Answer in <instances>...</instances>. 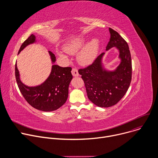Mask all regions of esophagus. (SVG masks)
I'll return each mask as SVG.
<instances>
[{
  "mask_svg": "<svg viewBox=\"0 0 158 158\" xmlns=\"http://www.w3.org/2000/svg\"><path fill=\"white\" fill-rule=\"evenodd\" d=\"M71 73H72L73 76L74 77H77L79 75V73H78V70L76 68H73V69L71 71Z\"/></svg>",
  "mask_w": 158,
  "mask_h": 158,
  "instance_id": "obj_1",
  "label": "esophagus"
}]
</instances>
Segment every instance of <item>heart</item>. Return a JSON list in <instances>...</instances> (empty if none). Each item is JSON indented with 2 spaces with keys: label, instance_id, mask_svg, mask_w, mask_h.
<instances>
[{
  "label": "heart",
  "instance_id": "b5f03b06",
  "mask_svg": "<svg viewBox=\"0 0 158 158\" xmlns=\"http://www.w3.org/2000/svg\"><path fill=\"white\" fill-rule=\"evenodd\" d=\"M85 42L86 39L83 37L76 38L65 45L64 51L71 54H75L84 46ZM99 46V42L97 39H93L89 42L78 53L77 56L78 62L82 65L92 63L97 56ZM59 55L65 57L62 52H59Z\"/></svg>",
  "mask_w": 158,
  "mask_h": 158
}]
</instances>
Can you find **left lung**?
I'll return each mask as SVG.
<instances>
[{"label":"left lung","instance_id":"8db88e82","mask_svg":"<svg viewBox=\"0 0 158 158\" xmlns=\"http://www.w3.org/2000/svg\"><path fill=\"white\" fill-rule=\"evenodd\" d=\"M110 40L106 50L116 47L121 62L114 71L102 68L101 60L104 52L94 62L78 72L84 81L89 99L95 105L108 107L116 104L125 95L132 78V62L126 41L118 32L109 28Z\"/></svg>","mask_w":158,"mask_h":158}]
</instances>
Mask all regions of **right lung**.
I'll return each instance as SVG.
<instances>
[{
  "label": "right lung",
  "mask_w": 158,
  "mask_h": 158,
  "mask_svg": "<svg viewBox=\"0 0 158 158\" xmlns=\"http://www.w3.org/2000/svg\"><path fill=\"white\" fill-rule=\"evenodd\" d=\"M35 41V37L31 34L20 48L18 54L29 44ZM53 63L56 61L55 55L49 51ZM72 68L52 65L50 76L42 84L35 87H29L22 83L19 77V73L15 66V75L19 89L26 101L33 107L40 110L53 111L61 107L68 98L69 85L73 79Z\"/></svg>",
  "instance_id": "add662e5"
}]
</instances>
